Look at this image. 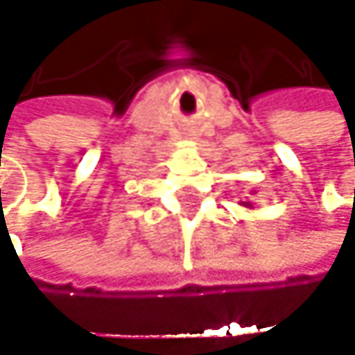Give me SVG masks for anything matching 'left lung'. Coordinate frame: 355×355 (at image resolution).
Instances as JSON below:
<instances>
[{
	"instance_id": "1",
	"label": "left lung",
	"mask_w": 355,
	"mask_h": 355,
	"mask_svg": "<svg viewBox=\"0 0 355 355\" xmlns=\"http://www.w3.org/2000/svg\"><path fill=\"white\" fill-rule=\"evenodd\" d=\"M241 205L247 207V209H252V203H250V201H241Z\"/></svg>"
}]
</instances>
